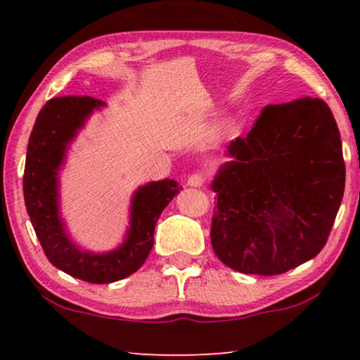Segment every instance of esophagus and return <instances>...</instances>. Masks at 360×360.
<instances>
[{
	"label": "esophagus",
	"instance_id": "1",
	"mask_svg": "<svg viewBox=\"0 0 360 360\" xmlns=\"http://www.w3.org/2000/svg\"><path fill=\"white\" fill-rule=\"evenodd\" d=\"M203 182H205V174L203 173H193V174L188 176L187 186H191V187H202Z\"/></svg>",
	"mask_w": 360,
	"mask_h": 360
}]
</instances>
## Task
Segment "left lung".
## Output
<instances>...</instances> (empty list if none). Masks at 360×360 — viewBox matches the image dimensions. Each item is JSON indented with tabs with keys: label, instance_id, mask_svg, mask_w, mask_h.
I'll return each mask as SVG.
<instances>
[{
	"label": "left lung",
	"instance_id": "1",
	"mask_svg": "<svg viewBox=\"0 0 360 360\" xmlns=\"http://www.w3.org/2000/svg\"><path fill=\"white\" fill-rule=\"evenodd\" d=\"M219 168L211 245L231 270L281 275L321 252L345 192L330 108L304 96L268 105Z\"/></svg>",
	"mask_w": 360,
	"mask_h": 360
}]
</instances>
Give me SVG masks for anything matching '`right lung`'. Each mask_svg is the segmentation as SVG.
I'll list each match as a JSON object with an SVG mask.
<instances>
[{"instance_id":"right-lung-1","label":"right lung","mask_w":360,"mask_h":360,"mask_svg":"<svg viewBox=\"0 0 360 360\" xmlns=\"http://www.w3.org/2000/svg\"><path fill=\"white\" fill-rule=\"evenodd\" d=\"M106 103L92 96L49 100L36 117L28 139L23 197L36 236L53 266L92 284H108L130 276L143 266L154 246V230L162 211L179 193L174 179L152 181L131 197L130 221L124 241L112 251L92 252L70 236L60 212V169L79 130Z\"/></svg>"}]
</instances>
